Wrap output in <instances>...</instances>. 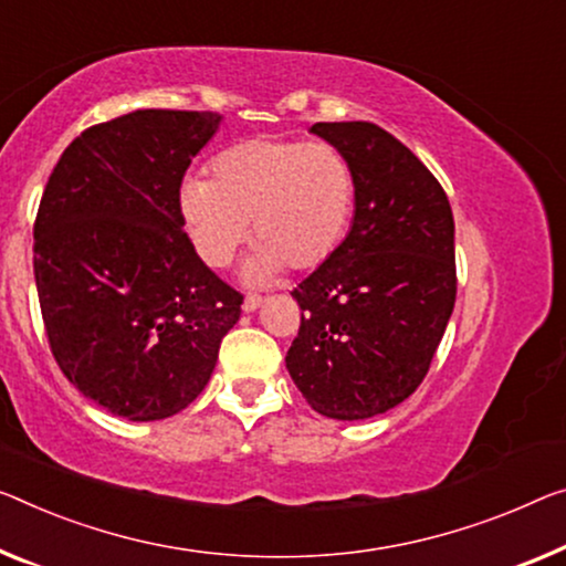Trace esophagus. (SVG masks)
Instances as JSON below:
<instances>
[{
	"instance_id": "esophagus-1",
	"label": "esophagus",
	"mask_w": 566,
	"mask_h": 566,
	"mask_svg": "<svg viewBox=\"0 0 566 566\" xmlns=\"http://www.w3.org/2000/svg\"><path fill=\"white\" fill-rule=\"evenodd\" d=\"M260 303H263V295H260V293H248L245 301H242V311H248V313L255 311Z\"/></svg>"
}]
</instances>
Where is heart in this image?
Returning <instances> with one entry per match:
<instances>
[{"label":"heart","instance_id":"obj_1","mask_svg":"<svg viewBox=\"0 0 566 566\" xmlns=\"http://www.w3.org/2000/svg\"><path fill=\"white\" fill-rule=\"evenodd\" d=\"M212 179L181 185V214L207 263L228 265L253 220L258 245L248 275L271 277L283 265L316 271L352 228L356 174L342 149L303 138L258 136L224 149Z\"/></svg>","mask_w":566,"mask_h":566}]
</instances>
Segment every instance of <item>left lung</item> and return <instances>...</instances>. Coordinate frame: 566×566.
Masks as SVG:
<instances>
[{"mask_svg":"<svg viewBox=\"0 0 566 566\" xmlns=\"http://www.w3.org/2000/svg\"><path fill=\"white\" fill-rule=\"evenodd\" d=\"M311 132L346 154L356 210L342 248L293 298L301 328L285 367L308 405L364 420L422 385L455 306V222L446 189L402 142L369 120Z\"/></svg>","mask_w":566,"mask_h":566,"instance_id":"8db88e82","label":"left lung"}]
</instances>
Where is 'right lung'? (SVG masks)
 Returning <instances> with one entry per match:
<instances>
[{
  "label": "right lung",
  "instance_id": "1",
  "mask_svg": "<svg viewBox=\"0 0 566 566\" xmlns=\"http://www.w3.org/2000/svg\"><path fill=\"white\" fill-rule=\"evenodd\" d=\"M212 111L146 108L91 126L52 169L34 217L50 352L83 397L134 422L195 402L242 293L195 253L181 179Z\"/></svg>",
  "mask_w": 566,
  "mask_h": 566
}]
</instances>
